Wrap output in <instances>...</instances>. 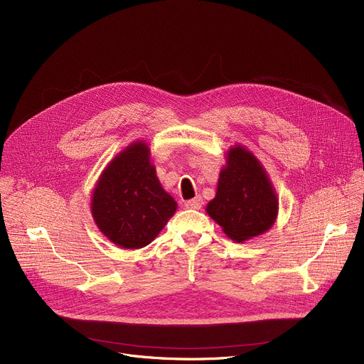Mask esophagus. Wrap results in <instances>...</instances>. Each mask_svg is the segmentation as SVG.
Here are the masks:
<instances>
[{
  "label": "esophagus",
  "mask_w": 364,
  "mask_h": 364,
  "mask_svg": "<svg viewBox=\"0 0 364 364\" xmlns=\"http://www.w3.org/2000/svg\"><path fill=\"white\" fill-rule=\"evenodd\" d=\"M202 203H203V200H202V198L200 196H196L195 199H190V200H186V208H188V209H200L202 208Z\"/></svg>",
  "instance_id": "34e87169"
}]
</instances>
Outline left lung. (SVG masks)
I'll list each match as a JSON object with an SVG mask.
<instances>
[{"mask_svg": "<svg viewBox=\"0 0 364 364\" xmlns=\"http://www.w3.org/2000/svg\"><path fill=\"white\" fill-rule=\"evenodd\" d=\"M279 200L259 161L250 150L235 146L220 172L217 195L206 213L235 242H245L270 230Z\"/></svg>", "mask_w": 364, "mask_h": 364, "instance_id": "obj_1", "label": "left lung"}]
</instances>
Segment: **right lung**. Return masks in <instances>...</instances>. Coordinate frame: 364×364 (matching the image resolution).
I'll return each instance as SVG.
<instances>
[{
	"label": "right lung",
	"instance_id": "right-lung-1",
	"mask_svg": "<svg viewBox=\"0 0 364 364\" xmlns=\"http://www.w3.org/2000/svg\"><path fill=\"white\" fill-rule=\"evenodd\" d=\"M177 202L162 188L144 141L131 143L102 172L91 199V214L114 245L140 250L174 215Z\"/></svg>",
	"mask_w": 364,
	"mask_h": 364
}]
</instances>
